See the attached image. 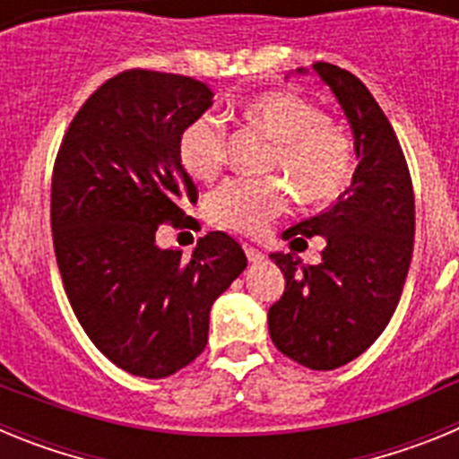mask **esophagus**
<instances>
[{"mask_svg": "<svg viewBox=\"0 0 459 459\" xmlns=\"http://www.w3.org/2000/svg\"><path fill=\"white\" fill-rule=\"evenodd\" d=\"M243 250H246V257H248V262H253V264H259V262L264 259V253L255 248V246H248V243L243 246Z\"/></svg>", "mask_w": 459, "mask_h": 459, "instance_id": "34e87169", "label": "esophagus"}]
</instances>
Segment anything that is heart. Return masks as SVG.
Segmentation results:
<instances>
[{
  "instance_id": "obj_1",
  "label": "heart",
  "mask_w": 459,
  "mask_h": 459,
  "mask_svg": "<svg viewBox=\"0 0 459 459\" xmlns=\"http://www.w3.org/2000/svg\"><path fill=\"white\" fill-rule=\"evenodd\" d=\"M241 112L273 137L269 168L285 174L303 202H331L351 184L354 142L315 103L291 91H262L250 96ZM225 149L227 128L216 115L195 117L177 142L181 165L197 181L216 179L225 165ZM290 184L280 177H237L211 193L206 213L218 227L255 237L290 209Z\"/></svg>"
}]
</instances>
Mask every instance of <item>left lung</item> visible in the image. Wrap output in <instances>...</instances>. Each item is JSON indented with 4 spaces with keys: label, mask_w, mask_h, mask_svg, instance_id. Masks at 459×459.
<instances>
[{
    "label": "left lung",
    "mask_w": 459,
    "mask_h": 459,
    "mask_svg": "<svg viewBox=\"0 0 459 459\" xmlns=\"http://www.w3.org/2000/svg\"><path fill=\"white\" fill-rule=\"evenodd\" d=\"M301 71V68H299ZM331 87L354 131L359 165L331 209L290 227L282 237H324L317 266L273 253L285 291L269 307L273 344L310 370L347 366L391 322L413 253V186L391 121L368 87L333 64H312Z\"/></svg>",
    "instance_id": "left-lung-1"
}]
</instances>
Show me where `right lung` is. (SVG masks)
Here are the masks:
<instances>
[{
    "mask_svg": "<svg viewBox=\"0 0 459 459\" xmlns=\"http://www.w3.org/2000/svg\"><path fill=\"white\" fill-rule=\"evenodd\" d=\"M211 103L200 80L131 68L84 100L56 153L50 225L64 290L100 354L135 377L193 363L211 306L248 264L225 232L202 237L190 257L156 243L160 225H197L177 142Z\"/></svg>",
    "mask_w": 459,
    "mask_h": 459,
    "instance_id": "right-lung-1",
    "label": "right lung"
}]
</instances>
